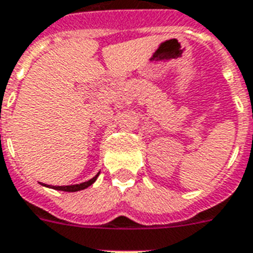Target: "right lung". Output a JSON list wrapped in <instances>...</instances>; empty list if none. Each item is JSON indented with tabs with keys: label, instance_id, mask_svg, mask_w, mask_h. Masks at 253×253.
<instances>
[{
	"label": "right lung",
	"instance_id": "obj_1",
	"mask_svg": "<svg viewBox=\"0 0 253 253\" xmlns=\"http://www.w3.org/2000/svg\"><path fill=\"white\" fill-rule=\"evenodd\" d=\"M99 174L97 173L93 178H91L89 181L87 182H83V183H79V185H68V186H50V185H44V183H42L43 186H46V187H51V189L54 190H60V191H68V193H75V191H79V190H84L87 189L88 186H91L93 182L97 179V177H99Z\"/></svg>",
	"mask_w": 253,
	"mask_h": 253
}]
</instances>
